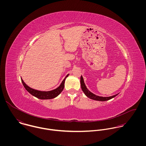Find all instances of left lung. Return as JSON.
<instances>
[{"instance_id": "left-lung-1", "label": "left lung", "mask_w": 146, "mask_h": 146, "mask_svg": "<svg viewBox=\"0 0 146 146\" xmlns=\"http://www.w3.org/2000/svg\"><path fill=\"white\" fill-rule=\"evenodd\" d=\"M80 84H81V87H82V89L84 92V93L85 94V96L86 97H88L89 98L95 100V101H106L108 100H110L114 97H115L118 94L111 96V97H101V96H97L96 94H94V93H92L90 91H89V90L88 89V88H86L85 84L84 83V81L83 78L82 76H81L80 78Z\"/></svg>"}]
</instances>
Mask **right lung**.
Listing matches in <instances>:
<instances>
[{"label":"right lung","instance_id":"1","mask_svg":"<svg viewBox=\"0 0 146 146\" xmlns=\"http://www.w3.org/2000/svg\"><path fill=\"white\" fill-rule=\"evenodd\" d=\"M69 74H67L65 78L63 80L62 82L60 85L57 88L55 89L50 90V91H40V90H37L34 89H33L30 87H29L28 85H27L25 83L23 82V80L21 78V81L23 86L26 89V90L30 93L32 96L40 99V100H50L56 98L57 97L63 90L64 86V82L67 77H68Z\"/></svg>","mask_w":146,"mask_h":146}]
</instances>
